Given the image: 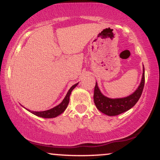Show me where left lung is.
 Segmentation results:
<instances>
[{
    "instance_id": "obj_1",
    "label": "left lung",
    "mask_w": 160,
    "mask_h": 160,
    "mask_svg": "<svg viewBox=\"0 0 160 160\" xmlns=\"http://www.w3.org/2000/svg\"><path fill=\"white\" fill-rule=\"evenodd\" d=\"M140 86L137 90L129 96L122 98L112 99L104 96L99 90L97 83L94 89V102L95 106L101 112L108 116H117L128 111L137 103L142 94L144 86V68Z\"/></svg>"
}]
</instances>
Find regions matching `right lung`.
I'll list each match as a JSON object with an SVG mask.
<instances>
[{
  "mask_svg": "<svg viewBox=\"0 0 160 160\" xmlns=\"http://www.w3.org/2000/svg\"><path fill=\"white\" fill-rule=\"evenodd\" d=\"M78 83L74 84V86H72L71 87V89H69L67 95H66L65 98L63 99V101L62 102V103H60L58 105H57L56 107L52 108V109L48 110V111H31L33 114L38 116V117H43V118H53V117H56L57 116L60 115L62 113H63L66 109V108L68 107V104L69 103V98H70V95H71V92H72L73 89L76 87Z\"/></svg>",
  "mask_w": 160,
  "mask_h": 160,
  "instance_id": "add662e5",
  "label": "right lung"
}]
</instances>
